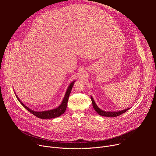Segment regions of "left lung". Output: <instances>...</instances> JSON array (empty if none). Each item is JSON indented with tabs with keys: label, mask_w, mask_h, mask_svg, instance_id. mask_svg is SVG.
<instances>
[{
	"label": "left lung",
	"mask_w": 156,
	"mask_h": 156,
	"mask_svg": "<svg viewBox=\"0 0 156 156\" xmlns=\"http://www.w3.org/2000/svg\"><path fill=\"white\" fill-rule=\"evenodd\" d=\"M91 98L93 108L96 110V112L98 114H99V115H101V116L115 117H117V116H119V115L123 114V113H125V112H126L127 110H128L129 109V108H126V109L123 110L117 111V112H108V111H105V110H103L101 109L100 108H99L98 106L96 105V102H94V99H93L92 96H91Z\"/></svg>",
	"instance_id": "left-lung-1"
}]
</instances>
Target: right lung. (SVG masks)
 Instances as JSON below:
<instances>
[{
  "mask_svg": "<svg viewBox=\"0 0 156 156\" xmlns=\"http://www.w3.org/2000/svg\"><path fill=\"white\" fill-rule=\"evenodd\" d=\"M75 82V80L72 81L70 84V85L69 86V87L67 88V90H66V93L65 94V96L63 98V99L62 103L58 107L54 108V109L45 110V111H41V112H39H39H37V111L33 110L29 108L28 107H27L23 102H22L20 100V99L18 98V97L16 95V97L22 105H23L27 110H28L30 113H31L32 114H33L34 116L37 117V118H39L41 119H50L57 118V117L60 116L61 115H62L65 112L66 108V105H67L69 98L70 94L72 89L73 86ZM15 94H16L15 93Z\"/></svg>",
  "mask_w": 156,
  "mask_h": 156,
  "instance_id": "1",
  "label": "right lung"
}]
</instances>
